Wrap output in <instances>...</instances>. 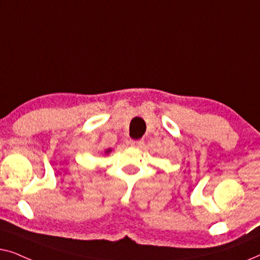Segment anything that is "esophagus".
Instances as JSON below:
<instances>
[{
  "label": "esophagus",
  "mask_w": 260,
  "mask_h": 260,
  "mask_svg": "<svg viewBox=\"0 0 260 260\" xmlns=\"http://www.w3.org/2000/svg\"><path fill=\"white\" fill-rule=\"evenodd\" d=\"M130 144L133 145L134 148H142V147H143L144 142H143V140H137V141L131 140V141H130Z\"/></svg>",
  "instance_id": "esophagus-1"
}]
</instances>
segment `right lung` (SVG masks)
I'll return each instance as SVG.
<instances>
[{"label":"right lung","instance_id":"obj_1","mask_svg":"<svg viewBox=\"0 0 260 260\" xmlns=\"http://www.w3.org/2000/svg\"><path fill=\"white\" fill-rule=\"evenodd\" d=\"M110 151H111V150H110V149H108V150H106L105 152H106V154H109V152H110Z\"/></svg>","mask_w":260,"mask_h":260}]
</instances>
